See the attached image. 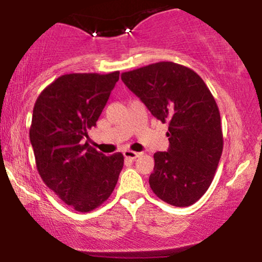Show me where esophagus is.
<instances>
[{
  "label": "esophagus",
  "mask_w": 262,
  "mask_h": 262,
  "mask_svg": "<svg viewBox=\"0 0 262 262\" xmlns=\"http://www.w3.org/2000/svg\"><path fill=\"white\" fill-rule=\"evenodd\" d=\"M123 155H124V158L129 159V160H135L137 158H139L140 152L133 151V150H124V151H123Z\"/></svg>",
  "instance_id": "obj_1"
}]
</instances>
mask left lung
<instances>
[{
	"label": "left lung",
	"mask_w": 262,
	"mask_h": 262,
	"mask_svg": "<svg viewBox=\"0 0 262 262\" xmlns=\"http://www.w3.org/2000/svg\"><path fill=\"white\" fill-rule=\"evenodd\" d=\"M122 81L155 118L169 124V150L154 154L152 192L175 207L197 202L223 151L221 114L209 89L193 70L171 61L123 73Z\"/></svg>",
	"instance_id": "left-lung-1"
}]
</instances>
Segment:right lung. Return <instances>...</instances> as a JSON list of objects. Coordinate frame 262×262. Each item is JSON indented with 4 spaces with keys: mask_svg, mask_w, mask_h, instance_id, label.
I'll list each match as a JSON object with an SVG mask.
<instances>
[{
    "mask_svg": "<svg viewBox=\"0 0 262 262\" xmlns=\"http://www.w3.org/2000/svg\"><path fill=\"white\" fill-rule=\"evenodd\" d=\"M119 71L66 74L41 91L33 108L29 138L41 180L77 212H91L112 194L124 158L106 156L85 141Z\"/></svg>",
    "mask_w": 262,
    "mask_h": 262,
    "instance_id": "right-lung-1",
    "label": "right lung"
}]
</instances>
